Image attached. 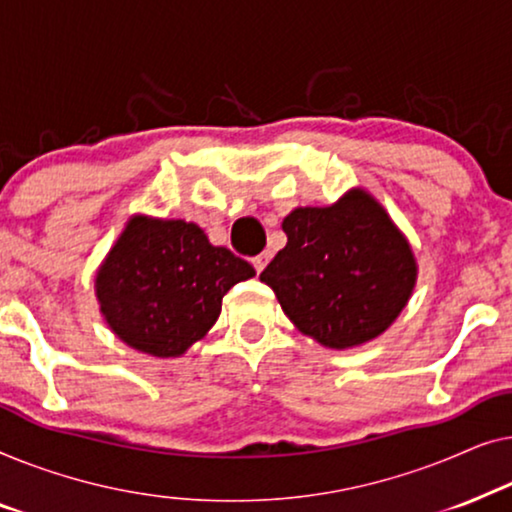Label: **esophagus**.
I'll return each instance as SVG.
<instances>
[{
	"mask_svg": "<svg viewBox=\"0 0 512 512\" xmlns=\"http://www.w3.org/2000/svg\"><path fill=\"white\" fill-rule=\"evenodd\" d=\"M269 259H271V255H269V253H262V255L253 257V266H255V271H257V273H262V271H264V266L269 264Z\"/></svg>",
	"mask_w": 512,
	"mask_h": 512,
	"instance_id": "34e87169",
	"label": "esophagus"
}]
</instances>
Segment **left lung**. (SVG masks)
<instances>
[{"instance_id":"left-lung-1","label":"left lung","mask_w":512,"mask_h":512,"mask_svg":"<svg viewBox=\"0 0 512 512\" xmlns=\"http://www.w3.org/2000/svg\"><path fill=\"white\" fill-rule=\"evenodd\" d=\"M283 232L287 246L259 280L301 334L325 348H355L383 334L406 308L415 255L369 192L355 187L331 206L294 208Z\"/></svg>"}]
</instances>
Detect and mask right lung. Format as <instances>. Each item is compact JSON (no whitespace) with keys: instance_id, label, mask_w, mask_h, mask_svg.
I'll list each match as a JSON object with an SVG mask.
<instances>
[{"instance_id":"1","label":"right lung","mask_w":512,"mask_h":512,"mask_svg":"<svg viewBox=\"0 0 512 512\" xmlns=\"http://www.w3.org/2000/svg\"><path fill=\"white\" fill-rule=\"evenodd\" d=\"M253 276L246 259L213 246L194 222L134 215L97 269L95 294L120 341L164 359L204 338L222 297Z\"/></svg>"}]
</instances>
